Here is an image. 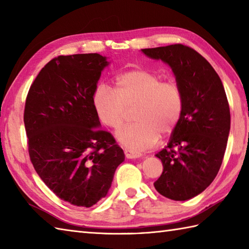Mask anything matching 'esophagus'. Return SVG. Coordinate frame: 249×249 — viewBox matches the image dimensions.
Wrapping results in <instances>:
<instances>
[{
  "mask_svg": "<svg viewBox=\"0 0 249 249\" xmlns=\"http://www.w3.org/2000/svg\"><path fill=\"white\" fill-rule=\"evenodd\" d=\"M124 153H125L126 158H128V160H135V158H138V157L142 156L141 153L133 151V150H128V149H125Z\"/></svg>",
  "mask_w": 249,
  "mask_h": 249,
  "instance_id": "1",
  "label": "esophagus"
}]
</instances>
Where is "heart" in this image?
<instances>
[{
    "mask_svg": "<svg viewBox=\"0 0 249 249\" xmlns=\"http://www.w3.org/2000/svg\"><path fill=\"white\" fill-rule=\"evenodd\" d=\"M92 103L99 121L113 129L123 123L127 109L135 107V123L116 133L122 144L134 150L150 147L158 135H170L181 120L184 108L183 92L177 82L161 81L157 73L143 68L119 73L114 79V89L98 84Z\"/></svg>",
    "mask_w": 249,
    "mask_h": 249,
    "instance_id": "1",
    "label": "heart"
}]
</instances>
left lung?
Here are the masks:
<instances>
[{
    "mask_svg": "<svg viewBox=\"0 0 249 249\" xmlns=\"http://www.w3.org/2000/svg\"><path fill=\"white\" fill-rule=\"evenodd\" d=\"M171 67L184 97L183 113L156 157L163 170L154 187L176 201L201 194L217 176L230 131V109L217 72L197 51L181 44L142 49Z\"/></svg>",
    "mask_w": 249,
    "mask_h": 249,
    "instance_id": "8db88e82",
    "label": "left lung"
}]
</instances>
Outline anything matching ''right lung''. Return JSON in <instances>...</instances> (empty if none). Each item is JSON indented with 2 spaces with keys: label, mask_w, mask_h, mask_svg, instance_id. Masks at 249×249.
<instances>
[{
  "label": "right lung",
  "mask_w": 249,
  "mask_h": 249,
  "mask_svg": "<svg viewBox=\"0 0 249 249\" xmlns=\"http://www.w3.org/2000/svg\"><path fill=\"white\" fill-rule=\"evenodd\" d=\"M109 62L98 53L60 55L29 89L24 126L31 161L60 199L89 208L106 197L124 152L102 130L92 96Z\"/></svg>",
  "instance_id": "1"
}]
</instances>
